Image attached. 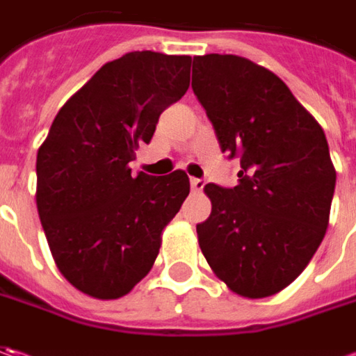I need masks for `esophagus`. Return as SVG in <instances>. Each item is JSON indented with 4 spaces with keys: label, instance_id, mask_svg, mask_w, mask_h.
<instances>
[{
    "label": "esophagus",
    "instance_id": "esophagus-1",
    "mask_svg": "<svg viewBox=\"0 0 356 356\" xmlns=\"http://www.w3.org/2000/svg\"><path fill=\"white\" fill-rule=\"evenodd\" d=\"M190 186H192V192H202L204 186H206V180H202V178H192V180H190Z\"/></svg>",
    "mask_w": 356,
    "mask_h": 356
}]
</instances>
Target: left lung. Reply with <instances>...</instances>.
I'll return each mask as SVG.
<instances>
[{
    "label": "left lung",
    "instance_id": "obj_1",
    "mask_svg": "<svg viewBox=\"0 0 356 356\" xmlns=\"http://www.w3.org/2000/svg\"><path fill=\"white\" fill-rule=\"evenodd\" d=\"M192 89L238 186L206 184L212 213L200 250L234 293H280L307 267L329 226L337 172L319 122L269 69L238 55L192 61Z\"/></svg>",
    "mask_w": 356,
    "mask_h": 356
}]
</instances>
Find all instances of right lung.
Here are the masks:
<instances>
[{
    "label": "right lung",
    "instance_id": "add662e5",
    "mask_svg": "<svg viewBox=\"0 0 356 356\" xmlns=\"http://www.w3.org/2000/svg\"><path fill=\"white\" fill-rule=\"evenodd\" d=\"M188 55L132 51L63 104L37 152V210L49 250L79 291L118 299L154 266L162 229L190 194L184 170L132 174L138 144L190 87Z\"/></svg>",
    "mask_w": 356,
    "mask_h": 356
}]
</instances>
